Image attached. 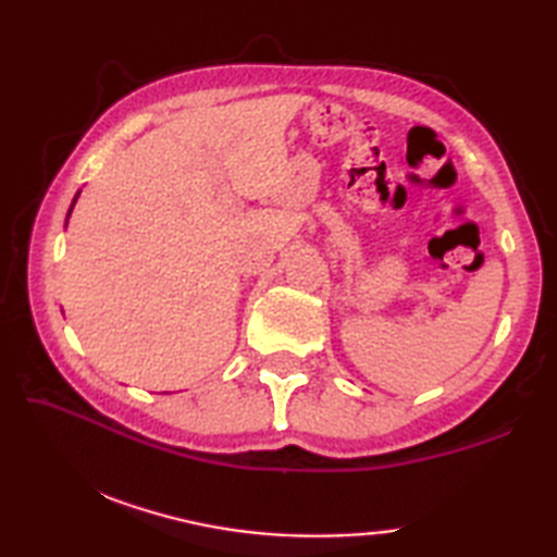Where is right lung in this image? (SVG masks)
I'll list each match as a JSON object with an SVG mask.
<instances>
[{
	"mask_svg": "<svg viewBox=\"0 0 557 557\" xmlns=\"http://www.w3.org/2000/svg\"><path fill=\"white\" fill-rule=\"evenodd\" d=\"M71 208H74V206H71ZM69 212H71V210H69Z\"/></svg>",
	"mask_w": 557,
	"mask_h": 557,
	"instance_id": "obj_1",
	"label": "right lung"
}]
</instances>
